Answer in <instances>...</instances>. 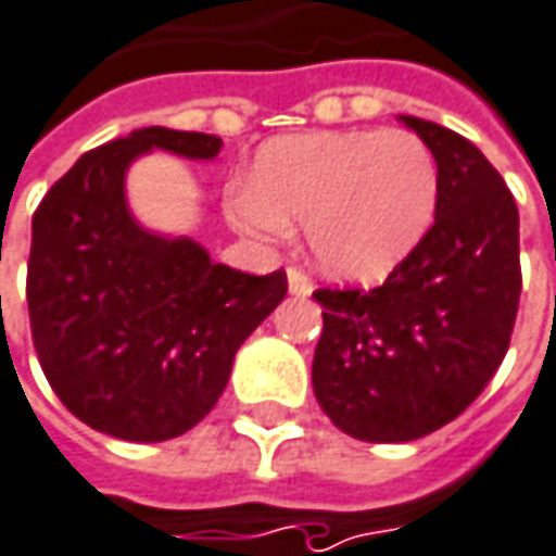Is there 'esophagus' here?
I'll use <instances>...</instances> for the list:
<instances>
[{
  "label": "esophagus",
  "mask_w": 556,
  "mask_h": 556,
  "mask_svg": "<svg viewBox=\"0 0 556 556\" xmlns=\"http://www.w3.org/2000/svg\"><path fill=\"white\" fill-rule=\"evenodd\" d=\"M287 285H290V293H296V296H312V290H315L312 278L300 266H287Z\"/></svg>",
  "instance_id": "esophagus-1"
}]
</instances>
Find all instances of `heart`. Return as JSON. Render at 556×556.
<instances>
[{
  "instance_id": "b5f03b06",
  "label": "heart",
  "mask_w": 556,
  "mask_h": 556,
  "mask_svg": "<svg viewBox=\"0 0 556 556\" xmlns=\"http://www.w3.org/2000/svg\"><path fill=\"white\" fill-rule=\"evenodd\" d=\"M435 205L439 163L427 141L408 129H351L266 144L227 208L244 236L269 244L305 224L320 269L372 281L415 251Z\"/></svg>"
}]
</instances>
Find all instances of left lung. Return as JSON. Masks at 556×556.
<instances>
[{
  "label": "left lung",
  "instance_id": "left-lung-1",
  "mask_svg": "<svg viewBox=\"0 0 556 556\" xmlns=\"http://www.w3.org/2000/svg\"><path fill=\"white\" fill-rule=\"evenodd\" d=\"M402 124L439 163L432 227L381 287L315 290V396L359 442H412L463 415L500 369L518 317V205L503 175L445 126Z\"/></svg>",
  "mask_w": 556,
  "mask_h": 556
}]
</instances>
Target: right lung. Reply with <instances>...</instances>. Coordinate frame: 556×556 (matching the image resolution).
Here are the masks:
<instances>
[{
	"label": "right lung",
	"mask_w": 556,
	"mask_h": 556,
	"mask_svg": "<svg viewBox=\"0 0 556 556\" xmlns=\"http://www.w3.org/2000/svg\"><path fill=\"white\" fill-rule=\"evenodd\" d=\"M151 148L212 160L224 141L144 126L87 151L33 214L29 327L41 372L87 427L166 442L197 427L287 275L212 263L190 239H160L129 217L126 166Z\"/></svg>",
	"instance_id": "obj_1"
}]
</instances>
